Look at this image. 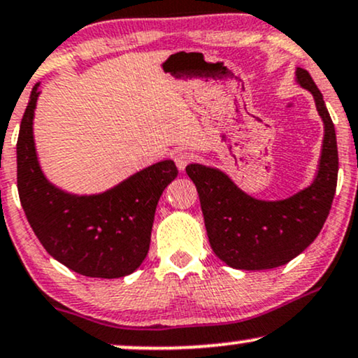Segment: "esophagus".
I'll use <instances>...</instances> for the list:
<instances>
[{"instance_id": "obj_1", "label": "esophagus", "mask_w": 358, "mask_h": 358, "mask_svg": "<svg viewBox=\"0 0 358 358\" xmlns=\"http://www.w3.org/2000/svg\"><path fill=\"white\" fill-rule=\"evenodd\" d=\"M193 162V155L190 152H178L175 155V163H176V168H178L180 171H183L185 168H187L188 163Z\"/></svg>"}]
</instances>
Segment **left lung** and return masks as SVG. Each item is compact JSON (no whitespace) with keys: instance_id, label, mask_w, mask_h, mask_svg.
Here are the masks:
<instances>
[{"instance_id":"left-lung-1","label":"left lung","mask_w":358,"mask_h":358,"mask_svg":"<svg viewBox=\"0 0 358 358\" xmlns=\"http://www.w3.org/2000/svg\"><path fill=\"white\" fill-rule=\"evenodd\" d=\"M295 81L312 93L325 128L317 175L307 188L283 200H260L218 168L187 166L212 250L231 268L268 270L288 264L317 238L329 217L338 175L335 127L310 73L296 68Z\"/></svg>"}]
</instances>
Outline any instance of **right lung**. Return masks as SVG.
I'll use <instances>...</instances> for the list:
<instances>
[{"mask_svg":"<svg viewBox=\"0 0 358 358\" xmlns=\"http://www.w3.org/2000/svg\"><path fill=\"white\" fill-rule=\"evenodd\" d=\"M40 83L21 120L16 162L21 206L34 235L55 260L93 278L127 277L148 255L155 210L178 175L173 160L136 171L101 193L62 190L43 173L33 135Z\"/></svg>","mask_w":358,"mask_h":358,"instance_id":"1","label":"right lung"}]
</instances>
